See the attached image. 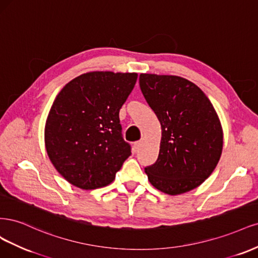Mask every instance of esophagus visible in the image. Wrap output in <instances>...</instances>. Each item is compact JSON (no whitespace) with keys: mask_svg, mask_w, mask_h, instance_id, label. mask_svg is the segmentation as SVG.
I'll return each instance as SVG.
<instances>
[{"mask_svg":"<svg viewBox=\"0 0 258 258\" xmlns=\"http://www.w3.org/2000/svg\"><path fill=\"white\" fill-rule=\"evenodd\" d=\"M141 144H143V140H138V141H136V143H134V145H133V149H134L135 152H137L139 150L141 147Z\"/></svg>","mask_w":258,"mask_h":258,"instance_id":"1","label":"esophagus"}]
</instances>
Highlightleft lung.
I'll return each mask as SVG.
<instances>
[{"label":"left lung","instance_id":"1","mask_svg":"<svg viewBox=\"0 0 258 258\" xmlns=\"http://www.w3.org/2000/svg\"><path fill=\"white\" fill-rule=\"evenodd\" d=\"M139 86L162 126L160 153L145 171L161 192L179 195L201 185L220 161L223 130L209 98L189 80L140 74Z\"/></svg>","mask_w":258,"mask_h":258}]
</instances>
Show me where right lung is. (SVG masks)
I'll return each mask as SVG.
<instances>
[{
    "label": "right lung",
    "mask_w": 258,
    "mask_h": 258,
    "mask_svg": "<svg viewBox=\"0 0 258 258\" xmlns=\"http://www.w3.org/2000/svg\"><path fill=\"white\" fill-rule=\"evenodd\" d=\"M136 73L90 72L56 95L45 126L47 154L61 176L82 189L106 186L131 155L119 111Z\"/></svg>",
    "instance_id": "right-lung-1"
}]
</instances>
